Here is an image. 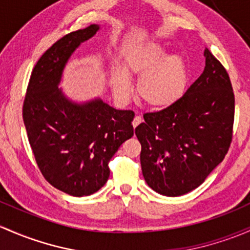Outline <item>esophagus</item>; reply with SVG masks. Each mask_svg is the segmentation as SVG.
Returning a JSON list of instances; mask_svg holds the SVG:
<instances>
[{"mask_svg": "<svg viewBox=\"0 0 250 250\" xmlns=\"http://www.w3.org/2000/svg\"><path fill=\"white\" fill-rule=\"evenodd\" d=\"M143 122V118H141V116H135L134 117V120H133V127L135 128V127H138L139 125H140V123Z\"/></svg>", "mask_w": 250, "mask_h": 250, "instance_id": "1", "label": "esophagus"}]
</instances>
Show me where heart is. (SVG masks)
I'll return each instance as SVG.
<instances>
[{
    "label": "heart",
    "instance_id": "1",
    "mask_svg": "<svg viewBox=\"0 0 250 250\" xmlns=\"http://www.w3.org/2000/svg\"><path fill=\"white\" fill-rule=\"evenodd\" d=\"M127 68L139 75L138 93L152 106H167L185 93L188 70L185 60L178 55L167 56V50L160 44H149L128 60ZM114 91L120 98L127 99L132 92V80L122 68L116 69L112 79Z\"/></svg>",
    "mask_w": 250,
    "mask_h": 250
}]
</instances>
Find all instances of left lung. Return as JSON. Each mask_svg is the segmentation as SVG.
Returning a JSON list of instances; mask_svg holds the SVG:
<instances>
[{
	"mask_svg": "<svg viewBox=\"0 0 250 250\" xmlns=\"http://www.w3.org/2000/svg\"><path fill=\"white\" fill-rule=\"evenodd\" d=\"M204 73L177 102L144 115L135 128L147 185L165 196L187 194L223 162L232 141L235 94L227 69L205 49Z\"/></svg>",
	"mask_w": 250,
	"mask_h": 250,
	"instance_id": "8db88e82",
	"label": "left lung"
}]
</instances>
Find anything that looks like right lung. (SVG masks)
<instances>
[{
	"instance_id": "1",
	"label": "right lung",
	"mask_w": 250,
	"mask_h": 250,
	"mask_svg": "<svg viewBox=\"0 0 250 250\" xmlns=\"http://www.w3.org/2000/svg\"><path fill=\"white\" fill-rule=\"evenodd\" d=\"M98 30L90 25L52 44L33 68L22 105L28 143L42 175L73 196L91 195L103 187L110 159L134 135L132 110H116L102 99L75 104L59 88L74 50Z\"/></svg>"
}]
</instances>
